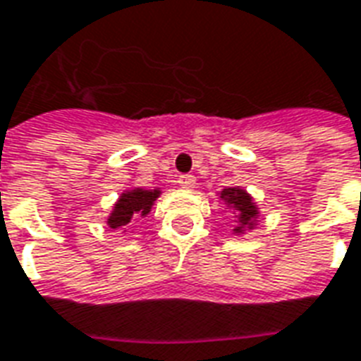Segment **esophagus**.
Returning <instances> with one entry per match:
<instances>
[{"mask_svg":"<svg viewBox=\"0 0 361 361\" xmlns=\"http://www.w3.org/2000/svg\"><path fill=\"white\" fill-rule=\"evenodd\" d=\"M178 183H180V188L183 189H193L195 188V178L191 173H183L178 178Z\"/></svg>","mask_w":361,"mask_h":361,"instance_id":"1","label":"esophagus"}]
</instances>
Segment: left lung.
I'll return each mask as SVG.
<instances>
[{"label":"left lung","instance_id":"obj_1","mask_svg":"<svg viewBox=\"0 0 361 361\" xmlns=\"http://www.w3.org/2000/svg\"><path fill=\"white\" fill-rule=\"evenodd\" d=\"M220 199L229 208L237 218V226L233 228V233H243L245 228L252 229L256 226V218H258V208L252 197L241 188H228L220 193Z\"/></svg>","mask_w":361,"mask_h":361}]
</instances>
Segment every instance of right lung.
<instances>
[{
  "instance_id": "1",
  "label": "right lung",
  "mask_w": 361,
  "mask_h": 361,
  "mask_svg": "<svg viewBox=\"0 0 361 361\" xmlns=\"http://www.w3.org/2000/svg\"><path fill=\"white\" fill-rule=\"evenodd\" d=\"M160 197V189H130L120 195V199L114 204L113 212L106 218V224L111 229L132 228L133 221L147 216L151 212L154 201Z\"/></svg>"
}]
</instances>
